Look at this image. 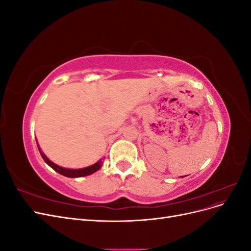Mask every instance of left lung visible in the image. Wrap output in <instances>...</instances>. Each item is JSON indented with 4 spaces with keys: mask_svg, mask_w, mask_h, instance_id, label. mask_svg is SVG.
<instances>
[{
    "mask_svg": "<svg viewBox=\"0 0 251 251\" xmlns=\"http://www.w3.org/2000/svg\"><path fill=\"white\" fill-rule=\"evenodd\" d=\"M183 177H184V176H183Z\"/></svg>",
    "mask_w": 251,
    "mask_h": 251,
    "instance_id": "left-lung-1",
    "label": "left lung"
}]
</instances>
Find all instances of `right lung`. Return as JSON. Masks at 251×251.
<instances>
[{"label": "right lung", "instance_id": "add662e5", "mask_svg": "<svg viewBox=\"0 0 251 251\" xmlns=\"http://www.w3.org/2000/svg\"><path fill=\"white\" fill-rule=\"evenodd\" d=\"M37 147H39V146H37ZM39 150H40V148H39ZM40 153H41V155H42L44 160L46 161V163H47L48 165H50L53 170L56 171V172L59 173L60 175H64V176L69 177V178H77V177L88 176V175L93 174V173H95L96 171H98V170H100V169L101 168V162L98 161V162H96L95 164L91 165V166H88V168H85V169H79V170L64 169V168H62V166H58V165L54 164L53 162H51V161L49 160V159L42 153L41 150H40Z\"/></svg>", "mask_w": 251, "mask_h": 251}]
</instances>
